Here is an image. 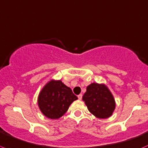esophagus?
I'll return each mask as SVG.
<instances>
[{
	"label": "esophagus",
	"instance_id": "34e87169",
	"mask_svg": "<svg viewBox=\"0 0 148 148\" xmlns=\"http://www.w3.org/2000/svg\"><path fill=\"white\" fill-rule=\"evenodd\" d=\"M82 97H83V95H82V94H79L78 96H77V98H78L79 100H81Z\"/></svg>",
	"mask_w": 148,
	"mask_h": 148
}]
</instances>
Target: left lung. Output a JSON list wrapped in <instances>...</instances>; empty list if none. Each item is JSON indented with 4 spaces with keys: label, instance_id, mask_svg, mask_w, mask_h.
I'll return each instance as SVG.
<instances>
[{
    "label": "left lung",
    "instance_id": "8db88e82",
    "mask_svg": "<svg viewBox=\"0 0 148 148\" xmlns=\"http://www.w3.org/2000/svg\"><path fill=\"white\" fill-rule=\"evenodd\" d=\"M83 101L89 112L100 119H106L112 115L115 109V101L112 93L103 84L91 83L86 88Z\"/></svg>",
    "mask_w": 148,
    "mask_h": 148
}]
</instances>
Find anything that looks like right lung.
I'll list each match as a JSON object with an SVG mask.
<instances>
[{"label": "right lung", "mask_w": 148, "mask_h": 148, "mask_svg": "<svg viewBox=\"0 0 148 148\" xmlns=\"http://www.w3.org/2000/svg\"><path fill=\"white\" fill-rule=\"evenodd\" d=\"M77 99L71 88L61 80H52L39 93L38 105L45 116L56 119L65 114L70 105Z\"/></svg>", "instance_id": "obj_1"}]
</instances>
